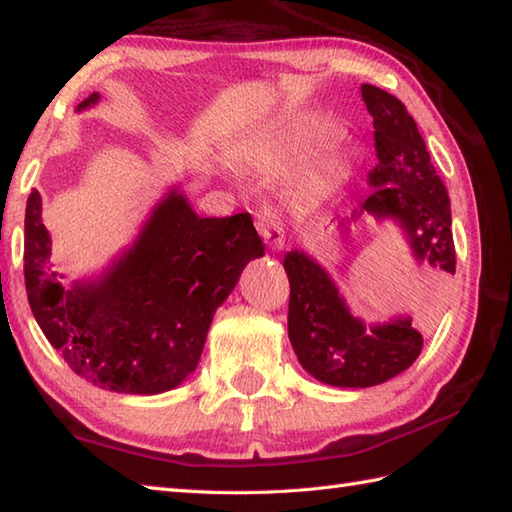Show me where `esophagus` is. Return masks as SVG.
Masks as SVG:
<instances>
[{
	"instance_id": "esophagus-1",
	"label": "esophagus",
	"mask_w": 512,
	"mask_h": 512,
	"mask_svg": "<svg viewBox=\"0 0 512 512\" xmlns=\"http://www.w3.org/2000/svg\"><path fill=\"white\" fill-rule=\"evenodd\" d=\"M255 226H257L259 235H262V239L270 248L284 246V222H281V215L277 211H273V209L257 211Z\"/></svg>"
}]
</instances>
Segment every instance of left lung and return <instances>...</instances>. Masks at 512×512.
<instances>
[{"label":"left lung","instance_id":"1","mask_svg":"<svg viewBox=\"0 0 512 512\" xmlns=\"http://www.w3.org/2000/svg\"><path fill=\"white\" fill-rule=\"evenodd\" d=\"M367 112L374 116L378 165L369 171L372 193L361 211L394 220L405 231L418 262L455 273L451 202L431 165L427 145L407 107L394 94L365 83ZM358 215V213H356ZM290 281L288 336L303 369L334 387H372L405 372L422 350V334L409 317L385 325L350 314L334 281L301 250L284 257Z\"/></svg>","mask_w":512,"mask_h":512}]
</instances>
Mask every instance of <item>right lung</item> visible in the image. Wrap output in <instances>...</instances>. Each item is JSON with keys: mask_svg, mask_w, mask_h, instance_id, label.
I'll list each match as a JSON object with an SVG mask.
<instances>
[{"mask_svg": "<svg viewBox=\"0 0 512 512\" xmlns=\"http://www.w3.org/2000/svg\"><path fill=\"white\" fill-rule=\"evenodd\" d=\"M90 94L79 110L94 105ZM41 195L26 204L24 277L41 332L74 374L118 394H160L198 367L215 310L250 259L264 255L253 217H200L178 191L162 200L134 246L90 281L52 273Z\"/></svg>", "mask_w": 512, "mask_h": 512, "instance_id": "1", "label": "right lung"}]
</instances>
